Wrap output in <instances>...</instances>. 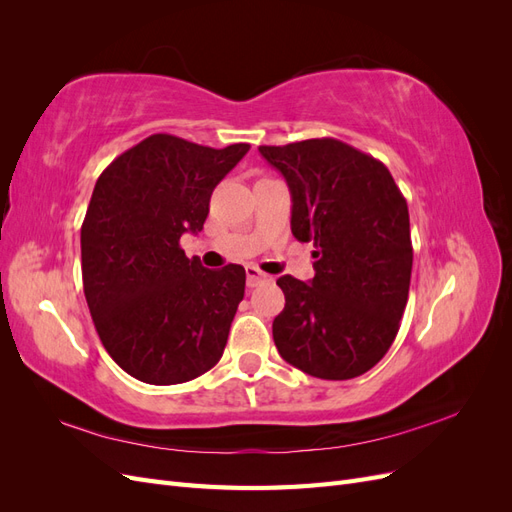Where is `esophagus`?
Here are the masks:
<instances>
[{
	"label": "esophagus",
	"instance_id": "34e87169",
	"mask_svg": "<svg viewBox=\"0 0 512 512\" xmlns=\"http://www.w3.org/2000/svg\"><path fill=\"white\" fill-rule=\"evenodd\" d=\"M245 275H247V286L250 288H254V286H258L262 280H267V273H262L258 267H254V265H247L245 267Z\"/></svg>",
	"mask_w": 512,
	"mask_h": 512
}]
</instances>
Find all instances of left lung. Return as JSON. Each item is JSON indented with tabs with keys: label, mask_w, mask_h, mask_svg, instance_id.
I'll list each match as a JSON object with an SVG mask.
<instances>
[{
	"label": "left lung",
	"mask_w": 512,
	"mask_h": 512,
	"mask_svg": "<svg viewBox=\"0 0 512 512\" xmlns=\"http://www.w3.org/2000/svg\"><path fill=\"white\" fill-rule=\"evenodd\" d=\"M284 175L292 235L316 252L309 282L282 275V359L322 380L365 374L389 352L412 275L410 215L389 168L335 138L258 147Z\"/></svg>",
	"instance_id": "1"
}]
</instances>
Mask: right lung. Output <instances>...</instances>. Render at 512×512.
<instances>
[{"instance_id":"obj_1","label":"right lung","mask_w":512,"mask_h":512,"mask_svg":"<svg viewBox=\"0 0 512 512\" xmlns=\"http://www.w3.org/2000/svg\"><path fill=\"white\" fill-rule=\"evenodd\" d=\"M247 151L153 134L96 181L81 228L85 299L106 352L136 380L181 384L222 359L245 269H205L179 239L203 230L215 185Z\"/></svg>"}]
</instances>
